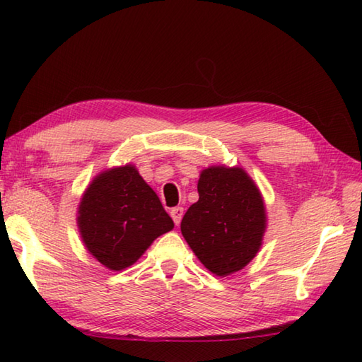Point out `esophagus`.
Returning <instances> with one entry per match:
<instances>
[{
	"label": "esophagus",
	"mask_w": 362,
	"mask_h": 362,
	"mask_svg": "<svg viewBox=\"0 0 362 362\" xmlns=\"http://www.w3.org/2000/svg\"><path fill=\"white\" fill-rule=\"evenodd\" d=\"M169 213H171V218L174 221V224L179 226L182 218H183V206H174V209H171V211H169Z\"/></svg>",
	"instance_id": "1"
}]
</instances>
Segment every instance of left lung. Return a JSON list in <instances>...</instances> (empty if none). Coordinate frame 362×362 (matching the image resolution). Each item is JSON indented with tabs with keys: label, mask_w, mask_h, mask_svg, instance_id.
<instances>
[{
	"label": "left lung",
	"mask_w": 362,
	"mask_h": 362,
	"mask_svg": "<svg viewBox=\"0 0 362 362\" xmlns=\"http://www.w3.org/2000/svg\"><path fill=\"white\" fill-rule=\"evenodd\" d=\"M197 193L182 219L183 238L213 274L240 271L263 241L266 213L258 188L241 168L211 166L202 171Z\"/></svg>",
	"instance_id": "obj_1"
}]
</instances>
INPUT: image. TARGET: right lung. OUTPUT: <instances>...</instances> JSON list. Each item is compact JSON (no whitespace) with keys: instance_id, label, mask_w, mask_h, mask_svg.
<instances>
[{"instance_id":"1","label":"right lung","mask_w":362,"mask_h":362,"mask_svg":"<svg viewBox=\"0 0 362 362\" xmlns=\"http://www.w3.org/2000/svg\"><path fill=\"white\" fill-rule=\"evenodd\" d=\"M78 222L88 252L112 271L134 264L156 238L174 227L158 196L130 165L91 182Z\"/></svg>"}]
</instances>
